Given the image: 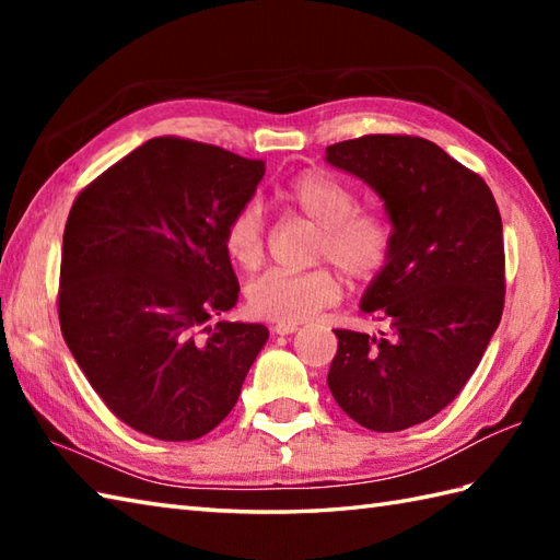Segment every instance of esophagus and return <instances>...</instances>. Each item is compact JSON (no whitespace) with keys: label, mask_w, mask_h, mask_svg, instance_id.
Here are the masks:
<instances>
[{"label":"esophagus","mask_w":560,"mask_h":560,"mask_svg":"<svg viewBox=\"0 0 560 560\" xmlns=\"http://www.w3.org/2000/svg\"><path fill=\"white\" fill-rule=\"evenodd\" d=\"M295 329H299V325H295V323H277V325H273V331H277V335H293Z\"/></svg>","instance_id":"1"}]
</instances>
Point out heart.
Segmentation results:
<instances>
[{"instance_id":"1","label":"heart","mask_w":560,"mask_h":560,"mask_svg":"<svg viewBox=\"0 0 560 560\" xmlns=\"http://www.w3.org/2000/svg\"><path fill=\"white\" fill-rule=\"evenodd\" d=\"M287 201L319 229L315 259L331 261L351 281H371L392 255V223L383 211L359 209V195L337 177L319 171L295 175ZM223 249L237 269L255 271L267 253L265 213L245 201L223 229ZM337 273L319 267L305 273L267 271L247 283V311L269 323H303L339 299Z\"/></svg>"}]
</instances>
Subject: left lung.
<instances>
[{
  "instance_id": "1",
  "label": "left lung",
  "mask_w": 560,
  "mask_h": 560,
  "mask_svg": "<svg viewBox=\"0 0 560 560\" xmlns=\"http://www.w3.org/2000/svg\"><path fill=\"white\" fill-rule=\"evenodd\" d=\"M325 161L383 199L395 233L385 269L361 299V311L387 329H335L327 385L355 423L404 431L459 395L501 323V213L477 173L421 137L339 141Z\"/></svg>"
}]
</instances>
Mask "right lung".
<instances>
[{
	"instance_id": "right-lung-1",
	"label": "right lung",
	"mask_w": 560,
	"mask_h": 560,
	"mask_svg": "<svg viewBox=\"0 0 560 560\" xmlns=\"http://www.w3.org/2000/svg\"><path fill=\"white\" fill-rule=\"evenodd\" d=\"M265 177L199 141L156 137L77 197L62 237L59 325L117 419L159 440H197L235 407L269 339L217 323L237 303L223 229Z\"/></svg>"
}]
</instances>
